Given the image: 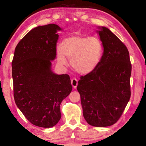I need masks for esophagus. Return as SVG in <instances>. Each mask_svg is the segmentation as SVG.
<instances>
[{
	"label": "esophagus",
	"instance_id": "esophagus-1",
	"mask_svg": "<svg viewBox=\"0 0 146 146\" xmlns=\"http://www.w3.org/2000/svg\"><path fill=\"white\" fill-rule=\"evenodd\" d=\"M71 85H72V86H73V88L74 89H75L76 88V86H77V85H78L77 79H76V78L71 79Z\"/></svg>",
	"mask_w": 146,
	"mask_h": 146
}]
</instances>
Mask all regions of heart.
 <instances>
[{"label": "heart", "instance_id": "b5f03b06", "mask_svg": "<svg viewBox=\"0 0 146 146\" xmlns=\"http://www.w3.org/2000/svg\"><path fill=\"white\" fill-rule=\"evenodd\" d=\"M103 49L102 42L97 36H69L56 49V60L60 65L66 66L68 58L76 73L88 75L99 65Z\"/></svg>", "mask_w": 146, "mask_h": 146}]
</instances>
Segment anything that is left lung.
<instances>
[{
	"label": "left lung",
	"mask_w": 146,
	"mask_h": 146,
	"mask_svg": "<svg viewBox=\"0 0 146 146\" xmlns=\"http://www.w3.org/2000/svg\"><path fill=\"white\" fill-rule=\"evenodd\" d=\"M103 54L98 67L82 76L77 90L89 124L107 127L119 119L131 97V64L124 44L106 27H98Z\"/></svg>",
	"instance_id": "8db88e82"
}]
</instances>
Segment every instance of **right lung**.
<instances>
[{
    "label": "right lung",
    "mask_w": 146,
    "mask_h": 146,
    "mask_svg": "<svg viewBox=\"0 0 146 146\" xmlns=\"http://www.w3.org/2000/svg\"><path fill=\"white\" fill-rule=\"evenodd\" d=\"M60 27L35 28L19 42L12 61L14 99L32 124L49 128L61 118L60 106L72 90L70 76L52 71Z\"/></svg>",
    "instance_id": "add662e5"
}]
</instances>
